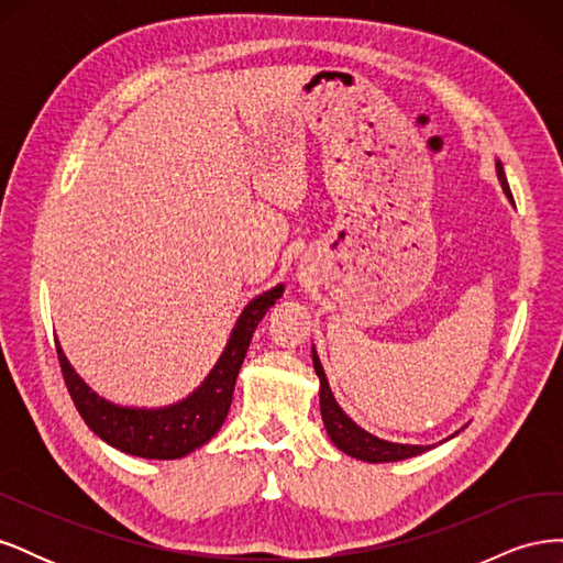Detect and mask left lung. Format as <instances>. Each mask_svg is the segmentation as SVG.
<instances>
[{
	"instance_id": "8db88e82",
	"label": "left lung",
	"mask_w": 563,
	"mask_h": 563,
	"mask_svg": "<svg viewBox=\"0 0 563 563\" xmlns=\"http://www.w3.org/2000/svg\"><path fill=\"white\" fill-rule=\"evenodd\" d=\"M496 174H498V180L503 185L505 197L515 203L500 162H496ZM312 362H314V371L319 376V408H321L323 428H327V434L331 437V441L340 451L356 457V460H364V463H397V460L413 457V455H420V453L432 449V446H418V444H395V441H385L376 434L366 432L364 428H360V424H356L343 411V408L338 406L333 391L329 387L327 373H323V366L319 362L314 347H312Z\"/></svg>"
}]
</instances>
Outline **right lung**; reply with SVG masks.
I'll return each mask as SVG.
<instances>
[{"label":"right lung","mask_w":563,"mask_h":563,"mask_svg":"<svg viewBox=\"0 0 563 563\" xmlns=\"http://www.w3.org/2000/svg\"><path fill=\"white\" fill-rule=\"evenodd\" d=\"M282 294L284 284L255 296L242 310V314L236 317L228 345L220 352L209 376L185 399L159 408L119 406L108 401L106 397H98L79 378V373L70 366V362H67V356L56 340L63 378L79 416L100 439L129 455L150 460H176L197 451L223 428L232 404L234 383L236 376H240L251 338L267 310L275 308Z\"/></svg>","instance_id":"obj_1"}]
</instances>
